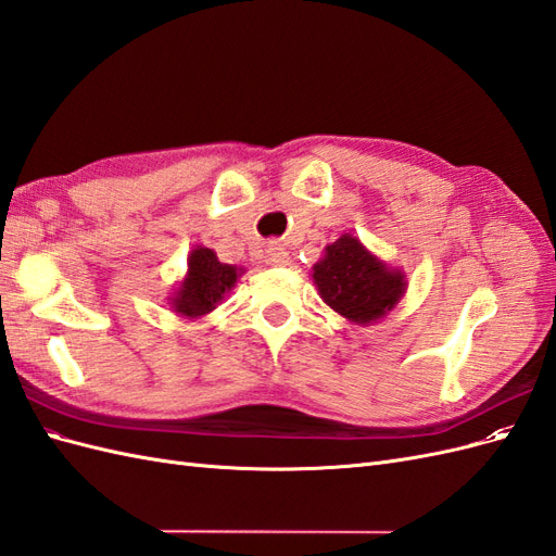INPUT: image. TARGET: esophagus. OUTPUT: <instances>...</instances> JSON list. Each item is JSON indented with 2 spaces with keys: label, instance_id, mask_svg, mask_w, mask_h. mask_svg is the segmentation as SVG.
<instances>
[{
  "label": "esophagus",
  "instance_id": "1",
  "mask_svg": "<svg viewBox=\"0 0 556 556\" xmlns=\"http://www.w3.org/2000/svg\"><path fill=\"white\" fill-rule=\"evenodd\" d=\"M264 262L268 266H282L290 262V252L285 250L280 243H268L264 250Z\"/></svg>",
  "mask_w": 556,
  "mask_h": 556
}]
</instances>
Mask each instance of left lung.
I'll list each match as a JSON object with an SVG mask.
<instances>
[{
    "label": "left lung",
    "mask_w": 556,
    "mask_h": 556,
    "mask_svg": "<svg viewBox=\"0 0 556 556\" xmlns=\"http://www.w3.org/2000/svg\"><path fill=\"white\" fill-rule=\"evenodd\" d=\"M313 282L325 304L348 323L366 327L390 313L406 292V274L384 264L357 237L343 233L313 264Z\"/></svg>",
    "instance_id": "1"
}]
</instances>
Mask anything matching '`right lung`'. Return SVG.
Returning a JSON list of instances; mask_svg holds the SVG:
<instances>
[{
	"label": "right lung",
	"instance_id": "obj_1",
	"mask_svg": "<svg viewBox=\"0 0 556 556\" xmlns=\"http://www.w3.org/2000/svg\"><path fill=\"white\" fill-rule=\"evenodd\" d=\"M243 268L223 264L211 248L197 245L188 257V274L169 296L172 311L185 319H199L223 304L225 294L237 285Z\"/></svg>",
	"mask_w": 556,
	"mask_h": 556
}]
</instances>
